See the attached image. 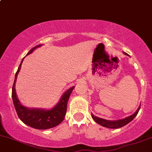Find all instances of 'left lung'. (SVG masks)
Masks as SVG:
<instances>
[{
    "mask_svg": "<svg viewBox=\"0 0 152 152\" xmlns=\"http://www.w3.org/2000/svg\"><path fill=\"white\" fill-rule=\"evenodd\" d=\"M125 55L126 56H128L126 53H124ZM140 107H141L139 106V107L138 108V110L133 113L131 115L127 117V118H125L121 120H118V121H107V120L102 119V118H98V117L94 116V115L91 114V117L94 119V121L96 123H97L98 124L101 125L102 126H104V127L108 128H119L121 127H123L124 126L127 125L128 123H129L131 121H132L134 118L137 115L138 111H139Z\"/></svg>",
    "mask_w": 152,
    "mask_h": 152,
    "instance_id": "obj_1",
    "label": "left lung"
}]
</instances>
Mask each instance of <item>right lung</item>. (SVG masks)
<instances>
[{
  "instance_id": "add662e5",
  "label": "right lung",
  "mask_w": 152,
  "mask_h": 152,
  "mask_svg": "<svg viewBox=\"0 0 152 152\" xmlns=\"http://www.w3.org/2000/svg\"><path fill=\"white\" fill-rule=\"evenodd\" d=\"M40 46L41 45H39L33 48L32 49L30 50L27 55H29L30 53H32L34 50L39 48ZM24 58L20 63L16 75H15L14 82L12 87V99L16 113L23 123L31 128L39 130H45L56 127L62 122L66 116L68 99L75 86H72L69 89H68L61 96L58 104L50 110L40 109V108H28L23 106L17 97L16 89H15V85H16L18 73L21 69V63L24 61Z\"/></svg>"
}]
</instances>
